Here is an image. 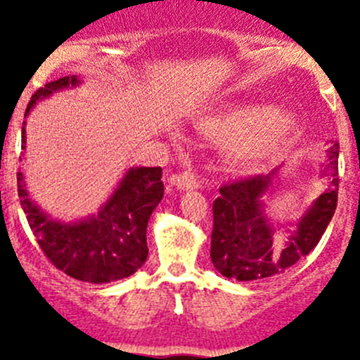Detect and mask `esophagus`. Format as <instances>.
<instances>
[{"label":"esophagus","mask_w":360,"mask_h":360,"mask_svg":"<svg viewBox=\"0 0 360 360\" xmlns=\"http://www.w3.org/2000/svg\"><path fill=\"white\" fill-rule=\"evenodd\" d=\"M171 186H174L176 189H196V187H200L198 174L193 169L173 174V176H171Z\"/></svg>","instance_id":"obj_1"}]
</instances>
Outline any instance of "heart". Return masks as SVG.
Wrapping results in <instances>:
<instances>
[{"label":"heart","mask_w":360,"mask_h":360,"mask_svg":"<svg viewBox=\"0 0 360 360\" xmlns=\"http://www.w3.org/2000/svg\"><path fill=\"white\" fill-rule=\"evenodd\" d=\"M294 119L285 111L243 110L218 120L209 128L214 135L234 136L229 144L231 157L243 164H254L272 157L287 144L294 133Z\"/></svg>","instance_id":"obj_1"}]
</instances>
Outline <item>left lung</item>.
<instances>
[{"instance_id":"obj_1","label":"left lung","mask_w":360,"mask_h":360,"mask_svg":"<svg viewBox=\"0 0 360 360\" xmlns=\"http://www.w3.org/2000/svg\"><path fill=\"white\" fill-rule=\"evenodd\" d=\"M332 186L316 200L285 245L274 241V231L263 214L262 198L272 180L269 176L241 178L219 187L212 203L211 259L225 278L238 281H266L285 274L310 254L328 227L337 207L339 144L328 149Z\"/></svg>"}]
</instances>
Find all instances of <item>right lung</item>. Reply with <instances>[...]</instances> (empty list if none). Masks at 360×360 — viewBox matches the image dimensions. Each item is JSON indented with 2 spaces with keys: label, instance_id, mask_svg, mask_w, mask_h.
<instances>
[{
  "label": "right lung",
  "instance_id": "add662e5",
  "mask_svg": "<svg viewBox=\"0 0 360 360\" xmlns=\"http://www.w3.org/2000/svg\"><path fill=\"white\" fill-rule=\"evenodd\" d=\"M73 84H77V77L44 84L32 95L25 115L36 101ZM25 142L23 128L21 148ZM160 178V167L129 169L101 212L77 224H59L43 214L28 198L23 173H18V195L37 245L56 269L79 281L110 283L135 274L148 257L146 227L164 196Z\"/></svg>",
  "mask_w": 360,
  "mask_h": 360
}]
</instances>
